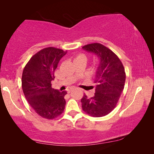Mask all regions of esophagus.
I'll return each instance as SVG.
<instances>
[{"label": "esophagus", "mask_w": 154, "mask_h": 154, "mask_svg": "<svg viewBox=\"0 0 154 154\" xmlns=\"http://www.w3.org/2000/svg\"><path fill=\"white\" fill-rule=\"evenodd\" d=\"M73 89H69V90H68V93H70V92H71L72 91Z\"/></svg>", "instance_id": "esophagus-1"}]
</instances>
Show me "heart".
<instances>
[{"instance_id":"1","label":"heart","mask_w":154,"mask_h":154,"mask_svg":"<svg viewBox=\"0 0 154 154\" xmlns=\"http://www.w3.org/2000/svg\"><path fill=\"white\" fill-rule=\"evenodd\" d=\"M87 56L84 53H79V54L77 55V56L75 57V60H84L87 61Z\"/></svg>"}]
</instances>
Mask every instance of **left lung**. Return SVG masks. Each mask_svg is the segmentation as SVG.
<instances>
[{"instance_id": "left-lung-1", "label": "left lung", "mask_w": 154, "mask_h": 154, "mask_svg": "<svg viewBox=\"0 0 154 154\" xmlns=\"http://www.w3.org/2000/svg\"><path fill=\"white\" fill-rule=\"evenodd\" d=\"M82 48L94 53L100 63L94 80L95 94L90 98L84 94L82 108L90 116H105L116 108L123 91L126 78L124 66L116 53L101 44H87Z\"/></svg>"}]
</instances>
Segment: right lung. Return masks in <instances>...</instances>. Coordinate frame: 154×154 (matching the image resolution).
Listing matches in <instances>:
<instances>
[{"label": "right lung", "mask_w": 154, "mask_h": 154, "mask_svg": "<svg viewBox=\"0 0 154 154\" xmlns=\"http://www.w3.org/2000/svg\"><path fill=\"white\" fill-rule=\"evenodd\" d=\"M67 53L62 49L48 47L34 54L24 67L22 87L26 101L38 116L52 120L64 111L67 91L53 89L55 70Z\"/></svg>", "instance_id": "add662e5"}]
</instances>
